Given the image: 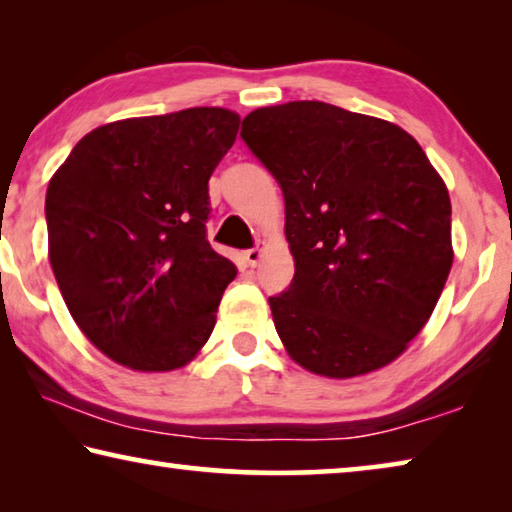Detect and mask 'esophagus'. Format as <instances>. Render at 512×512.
Segmentation results:
<instances>
[{
	"label": "esophagus",
	"mask_w": 512,
	"mask_h": 512,
	"mask_svg": "<svg viewBox=\"0 0 512 512\" xmlns=\"http://www.w3.org/2000/svg\"><path fill=\"white\" fill-rule=\"evenodd\" d=\"M244 255H246V262H248L250 266H257L259 259H262V244H257L255 248H248Z\"/></svg>",
	"instance_id": "obj_1"
}]
</instances>
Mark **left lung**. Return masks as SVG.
I'll return each instance as SVG.
<instances>
[{
	"label": "left lung",
	"mask_w": 512,
	"mask_h": 512,
	"mask_svg": "<svg viewBox=\"0 0 512 512\" xmlns=\"http://www.w3.org/2000/svg\"><path fill=\"white\" fill-rule=\"evenodd\" d=\"M241 140L284 196L296 273L268 305L291 359L348 379L400 357L454 259L452 203L420 144L323 101L253 110Z\"/></svg>",
	"instance_id": "left-lung-1"
}]
</instances>
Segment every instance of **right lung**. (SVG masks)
Segmentation results:
<instances>
[{
	"instance_id": "add662e5",
	"label": "right lung",
	"mask_w": 512,
	"mask_h": 512,
	"mask_svg": "<svg viewBox=\"0 0 512 512\" xmlns=\"http://www.w3.org/2000/svg\"><path fill=\"white\" fill-rule=\"evenodd\" d=\"M239 115L187 108L94 128L47 187L49 262L69 314L112 361L185 366L237 268L207 241L210 180Z\"/></svg>"
}]
</instances>
